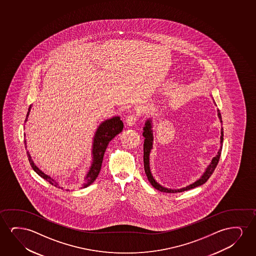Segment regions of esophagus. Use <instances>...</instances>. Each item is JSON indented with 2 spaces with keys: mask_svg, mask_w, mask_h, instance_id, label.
Listing matches in <instances>:
<instances>
[{
  "mask_svg": "<svg viewBox=\"0 0 256 256\" xmlns=\"http://www.w3.org/2000/svg\"><path fill=\"white\" fill-rule=\"evenodd\" d=\"M137 120H138V116H137L136 114H130V116L126 117V125L130 126H134V125L136 123Z\"/></svg>",
  "mask_w": 256,
  "mask_h": 256,
  "instance_id": "esophagus-1",
  "label": "esophagus"
}]
</instances>
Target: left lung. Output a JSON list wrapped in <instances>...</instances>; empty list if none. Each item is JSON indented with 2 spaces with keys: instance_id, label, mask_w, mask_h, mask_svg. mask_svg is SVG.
<instances>
[{
  "instance_id": "obj_1",
  "label": "left lung",
  "mask_w": 256,
  "mask_h": 256,
  "mask_svg": "<svg viewBox=\"0 0 256 256\" xmlns=\"http://www.w3.org/2000/svg\"><path fill=\"white\" fill-rule=\"evenodd\" d=\"M218 117L222 123V118H221L220 112L218 109ZM153 123H152V119L150 118L145 122V125L144 126V170L147 176L148 180L150 181L152 186L154 187V189L160 190L162 192L167 193H176V192H182L184 190H188L193 189L198 186H202L204 182H206L207 180L209 179L212 174L214 173V170L216 168L218 165L220 158L221 150H222V144H223V139H224V134H223V128L221 126V136H220V148L218 151L217 154L212 158V160L210 162V164L207 166L206 168V172H204L203 175L200 176V178L198 179L196 181L190 184L189 186L182 187L181 189H168L166 187L162 186L160 184H158L156 179L153 178L152 173L150 172V154L151 150L153 148V140H154V136H153Z\"/></svg>"
}]
</instances>
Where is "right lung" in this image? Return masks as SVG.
I'll list each match as a JSON object with an SVG mask.
<instances>
[{
  "label": "right lung",
  "mask_w": 256,
  "mask_h": 256,
  "mask_svg": "<svg viewBox=\"0 0 256 256\" xmlns=\"http://www.w3.org/2000/svg\"><path fill=\"white\" fill-rule=\"evenodd\" d=\"M30 109H32V105L30 106V108H28L24 122L28 120ZM122 130L123 122L120 120V116H114L111 119L106 120L100 124V126H98V128L95 132L94 136L92 150V159L91 166H90L86 175L84 176L83 186L81 187V189L86 188L94 182L95 179L97 178L98 173L100 172V168H102L103 156H104L106 148L108 147L109 142L112 140L114 137H116L118 134L120 133ZM24 145L25 148H27L26 140H24ZM27 154H28V162L32 165V168L36 172V174H38L42 178L46 179V181L49 182L50 184L56 186L58 188L63 189V187H60V182H58L56 179L46 175V173H44L41 170H39L38 167L34 164V162L32 160L28 151H27ZM66 190H69L67 189Z\"/></svg>",
  "instance_id": "add662e5"
}]
</instances>
